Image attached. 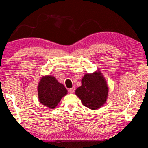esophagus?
I'll use <instances>...</instances> for the list:
<instances>
[{
	"mask_svg": "<svg viewBox=\"0 0 148 148\" xmlns=\"http://www.w3.org/2000/svg\"><path fill=\"white\" fill-rule=\"evenodd\" d=\"M75 88L74 86H73L72 88H70V89H69V91H70L71 93H73V92H75Z\"/></svg>",
	"mask_w": 148,
	"mask_h": 148,
	"instance_id": "1",
	"label": "esophagus"
}]
</instances>
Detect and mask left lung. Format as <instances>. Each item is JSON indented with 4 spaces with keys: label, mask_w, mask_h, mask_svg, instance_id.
I'll return each instance as SVG.
<instances>
[{
    "label": "left lung",
    "mask_w": 148,
    "mask_h": 148,
    "mask_svg": "<svg viewBox=\"0 0 148 148\" xmlns=\"http://www.w3.org/2000/svg\"><path fill=\"white\" fill-rule=\"evenodd\" d=\"M108 92V86L100 70L85 74L82 79V86L75 91L82 104L92 110L99 109L105 104Z\"/></svg>",
    "instance_id": "left-lung-1"
}]
</instances>
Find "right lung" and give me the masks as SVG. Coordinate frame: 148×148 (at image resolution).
<instances>
[{"instance_id":"obj_1","label":"right lung","mask_w":148,"mask_h":148,"mask_svg":"<svg viewBox=\"0 0 148 148\" xmlns=\"http://www.w3.org/2000/svg\"><path fill=\"white\" fill-rule=\"evenodd\" d=\"M39 101L51 109H54L67 94L64 84L52 75L43 76L38 86Z\"/></svg>"}]
</instances>
